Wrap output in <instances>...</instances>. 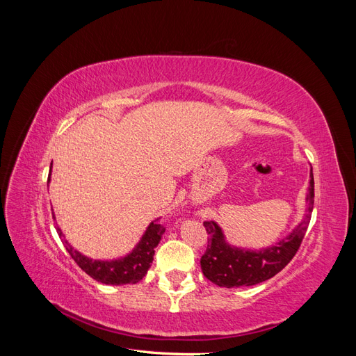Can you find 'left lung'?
Wrapping results in <instances>:
<instances>
[{
	"label": "left lung",
	"instance_id": "left-lung-1",
	"mask_svg": "<svg viewBox=\"0 0 356 356\" xmlns=\"http://www.w3.org/2000/svg\"><path fill=\"white\" fill-rule=\"evenodd\" d=\"M307 193V213L288 238L263 251H243L224 241L221 229L213 221H204L208 233L207 251L200 258L202 272L211 282L224 288L251 286L273 277L293 260L310 222V212L315 202L314 172H310Z\"/></svg>",
	"mask_w": 356,
	"mask_h": 356
}]
</instances>
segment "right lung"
I'll list each match as a JSON object with an SVG mask.
<instances>
[{
    "label": "right lung",
    "instance_id": "add662e5",
    "mask_svg": "<svg viewBox=\"0 0 356 356\" xmlns=\"http://www.w3.org/2000/svg\"><path fill=\"white\" fill-rule=\"evenodd\" d=\"M56 230L59 233V238L62 239L63 246H65V250L83 272H86L90 277H93L95 281H98L101 284L126 285L136 284L147 275V270L153 263L154 248L159 245L161 234L165 233L166 227L163 224L153 221L148 225L145 234L143 236L141 242L136 245L135 250L127 257L114 261H93L90 258L81 255L65 241L60 229L56 227Z\"/></svg>",
    "mask_w": 356,
    "mask_h": 356
}]
</instances>
